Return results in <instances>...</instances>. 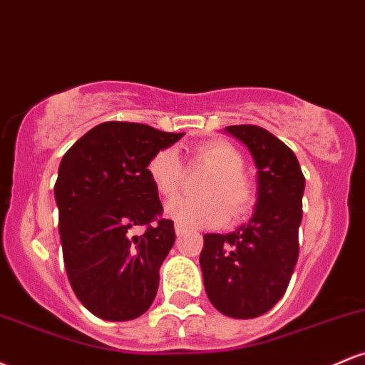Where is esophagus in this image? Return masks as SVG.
Here are the masks:
<instances>
[{
    "label": "esophagus",
    "instance_id": "34e87169",
    "mask_svg": "<svg viewBox=\"0 0 365 365\" xmlns=\"http://www.w3.org/2000/svg\"><path fill=\"white\" fill-rule=\"evenodd\" d=\"M187 232V228L185 226H182V225H175V233H177V235L180 237V235H183V233Z\"/></svg>",
    "mask_w": 365,
    "mask_h": 365
}]
</instances>
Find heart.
Listing matches in <instances>:
<instances>
[{
  "label": "heart",
  "mask_w": 365,
  "mask_h": 365,
  "mask_svg": "<svg viewBox=\"0 0 365 365\" xmlns=\"http://www.w3.org/2000/svg\"><path fill=\"white\" fill-rule=\"evenodd\" d=\"M195 159L212 173L200 185L202 197L177 199L166 206V212L177 223L188 228H212L223 225L228 216L242 217L254 204V185L242 173L244 156L235 145L211 140L195 149ZM182 161L175 149H161L149 159L150 183L163 199L177 195L182 183Z\"/></svg>",
  "instance_id": "obj_1"
}]
</instances>
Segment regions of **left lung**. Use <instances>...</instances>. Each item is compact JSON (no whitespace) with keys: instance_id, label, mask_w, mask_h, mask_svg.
Instances as JSON below:
<instances>
[{"instance_id":"1","label":"left lung","mask_w":365,"mask_h":365,"mask_svg":"<svg viewBox=\"0 0 365 365\" xmlns=\"http://www.w3.org/2000/svg\"><path fill=\"white\" fill-rule=\"evenodd\" d=\"M257 168V200L247 225L206 233L199 262L204 288L221 314L235 319L262 316L287 292L299 259L305 178L293 150L255 125H230Z\"/></svg>"}]
</instances>
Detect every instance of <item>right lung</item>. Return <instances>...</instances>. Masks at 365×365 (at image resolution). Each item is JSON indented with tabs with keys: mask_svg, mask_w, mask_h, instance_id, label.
Wrapping results in <instances>:
<instances>
[{
	"mask_svg": "<svg viewBox=\"0 0 365 365\" xmlns=\"http://www.w3.org/2000/svg\"><path fill=\"white\" fill-rule=\"evenodd\" d=\"M183 133L106 121L65 153L54 183L63 261L72 290L104 321H130L153 304L173 221L148 175L149 159ZM145 225L142 236L133 233Z\"/></svg>",
	"mask_w": 365,
	"mask_h": 365,
	"instance_id": "add662e5",
	"label": "right lung"
}]
</instances>
